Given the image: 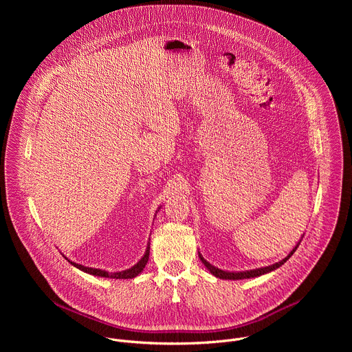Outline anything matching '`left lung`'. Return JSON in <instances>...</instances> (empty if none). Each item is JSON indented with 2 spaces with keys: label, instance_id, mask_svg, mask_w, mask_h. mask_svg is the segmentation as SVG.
<instances>
[{
  "label": "left lung",
  "instance_id": "left-lung-1",
  "mask_svg": "<svg viewBox=\"0 0 352 352\" xmlns=\"http://www.w3.org/2000/svg\"><path fill=\"white\" fill-rule=\"evenodd\" d=\"M304 236V235H302ZM299 242H300V239H299ZM299 242L292 248V250L291 252L283 259V261H280V262H277V263H274V265H270V266H265V267H259V269H252V270H245V272H228V270H221V269H219V267H216V266H213V265H210L204 256H202V254L199 252V259L202 261V263L205 265V267L214 276V277H217V278H223V280H243V278H255V277H259V276H263V274H267V273H270V272H274L276 269H278L281 265H284L292 255H294V252L296 250V248L299 246Z\"/></svg>",
  "mask_w": 352,
  "mask_h": 352
}]
</instances>
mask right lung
I'll return each instance as SVG.
<instances>
[{
  "instance_id": "obj_1",
  "label": "right lung",
  "mask_w": 352,
  "mask_h": 352,
  "mask_svg": "<svg viewBox=\"0 0 352 352\" xmlns=\"http://www.w3.org/2000/svg\"><path fill=\"white\" fill-rule=\"evenodd\" d=\"M160 209H162V206L156 210V213H157ZM155 216H156V214H155ZM148 241H150V239H148ZM148 252H150V242H147V246H146L144 254H143V256L139 259V262H138L136 265H133L132 267H129V269H126V270L114 272V273L106 272V270H103V269H94V267H87V266H83V265L75 263V262L69 261L67 256H65V259H67L72 266H75L76 269H79V270H82V272H85V273H87V274L97 276V277L120 278V280H121V278H135L136 276H139V274L143 272V269H144V266H146V263H147V261H148Z\"/></svg>"
}]
</instances>
